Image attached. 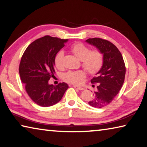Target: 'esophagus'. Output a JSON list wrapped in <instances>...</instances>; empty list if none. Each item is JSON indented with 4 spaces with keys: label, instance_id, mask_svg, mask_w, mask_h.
<instances>
[{
    "label": "esophagus",
    "instance_id": "34e87169",
    "mask_svg": "<svg viewBox=\"0 0 147 147\" xmlns=\"http://www.w3.org/2000/svg\"><path fill=\"white\" fill-rule=\"evenodd\" d=\"M73 87L74 88H76L79 89V90H84V88H82V87H80V86H73Z\"/></svg>",
    "mask_w": 147,
    "mask_h": 147
}]
</instances>
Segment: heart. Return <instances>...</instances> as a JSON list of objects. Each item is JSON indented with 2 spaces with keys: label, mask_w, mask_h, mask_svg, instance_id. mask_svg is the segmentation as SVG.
Listing matches in <instances>:
<instances>
[{
  "label": "heart",
  "mask_w": 147,
  "mask_h": 147,
  "mask_svg": "<svg viewBox=\"0 0 147 147\" xmlns=\"http://www.w3.org/2000/svg\"><path fill=\"white\" fill-rule=\"evenodd\" d=\"M71 51L82 62V66L91 75L98 73L104 64V54L100 50H91L89 47L82 43H76L71 47ZM63 51H59L54 57V65L56 67L61 70L63 68ZM85 72L78 70L68 71L63 74V80L67 82L80 84L85 78Z\"/></svg>",
  "instance_id": "b5f03b06"
}]
</instances>
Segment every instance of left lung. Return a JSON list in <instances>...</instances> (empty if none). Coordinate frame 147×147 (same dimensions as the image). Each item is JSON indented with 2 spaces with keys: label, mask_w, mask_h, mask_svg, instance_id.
Listing matches in <instances>:
<instances>
[{
  "label": "left lung",
  "mask_w": 147,
  "mask_h": 147,
  "mask_svg": "<svg viewBox=\"0 0 147 147\" xmlns=\"http://www.w3.org/2000/svg\"><path fill=\"white\" fill-rule=\"evenodd\" d=\"M86 42L95 46L104 54L102 67L91 80L92 84H98L97 90L94 92L93 99L88 102L92 107L102 108L113 100L123 86L126 74L125 64L121 52L110 41L94 38L87 39Z\"/></svg>",
  "instance_id": "1"
}]
</instances>
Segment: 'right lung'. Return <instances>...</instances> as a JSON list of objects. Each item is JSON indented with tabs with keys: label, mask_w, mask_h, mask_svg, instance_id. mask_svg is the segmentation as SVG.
Here are the masks:
<instances>
[{
	"label": "right lung",
	"mask_w": 147,
	"mask_h": 147,
	"mask_svg": "<svg viewBox=\"0 0 147 147\" xmlns=\"http://www.w3.org/2000/svg\"><path fill=\"white\" fill-rule=\"evenodd\" d=\"M67 39L45 36L30 44L22 56L19 71L22 82L30 98L38 105L49 107L61 100L69 86L59 83L49 85L55 73L54 57Z\"/></svg>",
	"instance_id": "obj_1"
}]
</instances>
